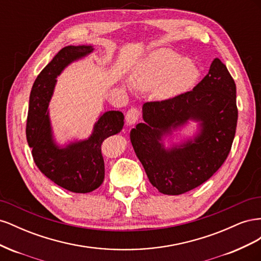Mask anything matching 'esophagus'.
I'll use <instances>...</instances> for the list:
<instances>
[{"label": "esophagus", "mask_w": 261, "mask_h": 261, "mask_svg": "<svg viewBox=\"0 0 261 261\" xmlns=\"http://www.w3.org/2000/svg\"><path fill=\"white\" fill-rule=\"evenodd\" d=\"M138 120H139L138 110L135 108L128 110L127 113H126V123H127V125H129V126L135 125Z\"/></svg>", "instance_id": "34e87169"}]
</instances>
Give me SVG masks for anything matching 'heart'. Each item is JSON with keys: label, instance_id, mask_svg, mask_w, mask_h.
<instances>
[{"label": "heart", "instance_id": "obj_1", "mask_svg": "<svg viewBox=\"0 0 261 261\" xmlns=\"http://www.w3.org/2000/svg\"><path fill=\"white\" fill-rule=\"evenodd\" d=\"M200 76L194 62L171 49L150 51L134 66L132 77L125 78L128 89L152 91L156 99H169L191 89Z\"/></svg>", "mask_w": 261, "mask_h": 261}]
</instances>
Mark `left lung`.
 Returning <instances> with one entry per match:
<instances>
[{"label": "left lung", "mask_w": 261, "mask_h": 261, "mask_svg": "<svg viewBox=\"0 0 261 261\" xmlns=\"http://www.w3.org/2000/svg\"><path fill=\"white\" fill-rule=\"evenodd\" d=\"M143 120L130 143L146 174L164 195L201 185L223 164L238 124L236 85L219 59L192 91L143 106ZM197 122L191 137L178 131Z\"/></svg>", "instance_id": "8db88e82"}]
</instances>
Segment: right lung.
Here are the masks:
<instances>
[{"mask_svg": "<svg viewBox=\"0 0 261 261\" xmlns=\"http://www.w3.org/2000/svg\"><path fill=\"white\" fill-rule=\"evenodd\" d=\"M94 51L92 45H67L58 52L39 74L29 97L26 136L33 148L35 163L55 184L69 192L86 194L101 186L105 179V161L101 145L124 126L121 111H106L94 123L88 138L68 140L64 145L54 136L50 118L57 77L68 65L85 59Z\"/></svg>", "mask_w": 261, "mask_h": 261, "instance_id": "1", "label": "right lung"}]
</instances>
